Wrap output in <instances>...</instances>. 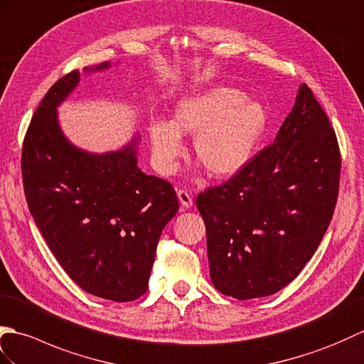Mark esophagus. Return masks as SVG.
I'll return each mask as SVG.
<instances>
[{"label":"esophagus","mask_w":364,"mask_h":364,"mask_svg":"<svg viewBox=\"0 0 364 364\" xmlns=\"http://www.w3.org/2000/svg\"><path fill=\"white\" fill-rule=\"evenodd\" d=\"M177 198H179V203L183 208H190L193 205V198H191L188 191L179 190V191H177Z\"/></svg>","instance_id":"obj_1"}]
</instances>
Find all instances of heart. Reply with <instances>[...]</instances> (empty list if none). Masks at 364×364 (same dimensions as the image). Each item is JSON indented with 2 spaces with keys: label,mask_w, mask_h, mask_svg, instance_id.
Here are the masks:
<instances>
[{
  "label": "heart",
  "mask_w": 364,
  "mask_h": 364,
  "mask_svg": "<svg viewBox=\"0 0 364 364\" xmlns=\"http://www.w3.org/2000/svg\"><path fill=\"white\" fill-rule=\"evenodd\" d=\"M268 115L258 101L247 100L238 88L218 85L181 100L169 123L149 124L152 161L157 171L169 176L182 156L181 136H193L191 149L207 174L229 179L252 159L263 139Z\"/></svg>",
  "instance_id": "heart-1"
}]
</instances>
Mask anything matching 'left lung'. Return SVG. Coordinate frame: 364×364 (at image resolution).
Segmentation results:
<instances>
[{
  "instance_id": "obj_1",
  "label": "left lung",
  "mask_w": 364,
  "mask_h": 364,
  "mask_svg": "<svg viewBox=\"0 0 364 364\" xmlns=\"http://www.w3.org/2000/svg\"><path fill=\"white\" fill-rule=\"evenodd\" d=\"M340 171L335 131L310 88L299 85L271 146L196 199L218 291L246 301L293 282L332 221Z\"/></svg>"
}]
</instances>
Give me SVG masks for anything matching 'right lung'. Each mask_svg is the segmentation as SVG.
<instances>
[{
  "instance_id": "1",
  "label": "right lung",
  "mask_w": 364,
  "mask_h": 364,
  "mask_svg": "<svg viewBox=\"0 0 364 364\" xmlns=\"http://www.w3.org/2000/svg\"><path fill=\"white\" fill-rule=\"evenodd\" d=\"M79 84V71L59 79L32 117L21 156L24 195L55 260L84 291L135 301L146 293L159 238L179 203L171 183L136 165L139 134L107 152L70 141L58 109Z\"/></svg>"
}]
</instances>
